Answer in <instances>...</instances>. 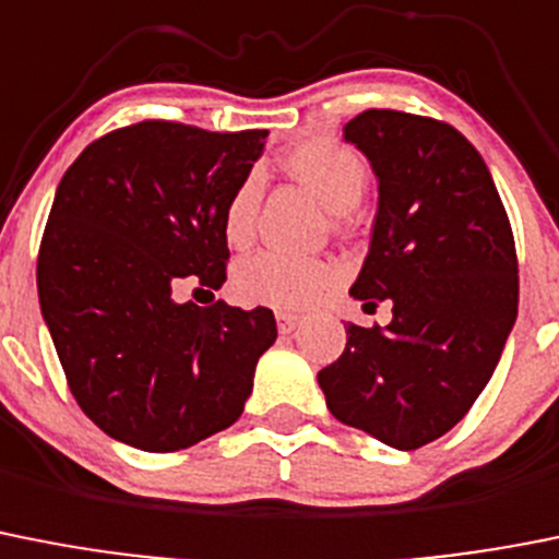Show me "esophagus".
Masks as SVG:
<instances>
[{
	"instance_id": "1",
	"label": "esophagus",
	"mask_w": 559,
	"mask_h": 559,
	"mask_svg": "<svg viewBox=\"0 0 559 559\" xmlns=\"http://www.w3.org/2000/svg\"><path fill=\"white\" fill-rule=\"evenodd\" d=\"M299 324H301V316L288 313V310H280V313H276V326H280V332H283V335H290V332H294Z\"/></svg>"
}]
</instances>
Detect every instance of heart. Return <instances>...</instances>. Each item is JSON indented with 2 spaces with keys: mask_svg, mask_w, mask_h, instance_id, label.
<instances>
[{
  "mask_svg": "<svg viewBox=\"0 0 559 559\" xmlns=\"http://www.w3.org/2000/svg\"><path fill=\"white\" fill-rule=\"evenodd\" d=\"M283 166L332 213H346L355 207L368 182L366 163L352 150L341 143L324 141V138L296 143L294 150L285 152ZM258 193V174H249L229 197L227 210H224V235L229 243H243L252 233ZM335 280L337 271L324 260L260 252L238 265L235 294L246 305L305 310V307L316 305L335 285Z\"/></svg>",
  "mask_w": 559,
  "mask_h": 559,
  "instance_id": "heart-1",
  "label": "heart"
}]
</instances>
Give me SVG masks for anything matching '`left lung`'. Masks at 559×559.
<instances>
[{"label": "left lung", "instance_id": "obj_1", "mask_svg": "<svg viewBox=\"0 0 559 559\" xmlns=\"http://www.w3.org/2000/svg\"><path fill=\"white\" fill-rule=\"evenodd\" d=\"M343 141L380 182L371 246L349 294L391 299L382 326L346 324L319 371L326 407L399 452L447 435L477 402L519 316V260L479 152L443 121L366 110Z\"/></svg>", "mask_w": 559, "mask_h": 559}]
</instances>
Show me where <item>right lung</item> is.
<instances>
[{"label": "right lung", "mask_w": 559, "mask_h": 559, "mask_svg": "<svg viewBox=\"0 0 559 559\" xmlns=\"http://www.w3.org/2000/svg\"><path fill=\"white\" fill-rule=\"evenodd\" d=\"M265 138L141 121L85 146L60 179L40 313L82 413L127 447L177 452L238 421L276 341L269 307L174 299L188 276L207 294L227 280L224 210Z\"/></svg>", "instance_id": "add662e5"}]
</instances>
